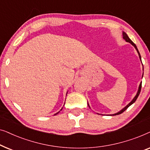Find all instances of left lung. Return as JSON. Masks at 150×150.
<instances>
[{
  "mask_svg": "<svg viewBox=\"0 0 150 150\" xmlns=\"http://www.w3.org/2000/svg\"><path fill=\"white\" fill-rule=\"evenodd\" d=\"M123 38L125 40H126V42H129V43H130L133 46H134V48H135V49H136V50H137V52H138V54H139V58H140V59H141V55H140V53H139V50H138V49H137V46L136 45H135V44L134 42H132V40H130V38H128V36L127 35V34L126 33H123ZM141 84H142V83H141V84H140V85H139V90H138V92H137V95H136V96H135V97L134 98V99H133L132 101H131L130 103H129L128 105H127L126 107H124V108H123L122 110H121L120 112H117V113H115V114H113L112 115H120V114H121V113H122L123 112H124L125 110H126L127 108H128L129 106H130V105H132V104L134 103V102L136 101L137 100V98H138V96H139V94H140V92H141ZM88 105H89V104H88Z\"/></svg>",
  "mask_w": 150,
  "mask_h": 150,
  "instance_id": "obj_1",
  "label": "left lung"
}]
</instances>
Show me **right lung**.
<instances>
[{"label": "right lung", "mask_w": 150, "mask_h": 150, "mask_svg": "<svg viewBox=\"0 0 150 150\" xmlns=\"http://www.w3.org/2000/svg\"><path fill=\"white\" fill-rule=\"evenodd\" d=\"M57 113H58V112H57ZM57 113H56V114H55V115H57Z\"/></svg>", "instance_id": "obj_1"}]
</instances>
